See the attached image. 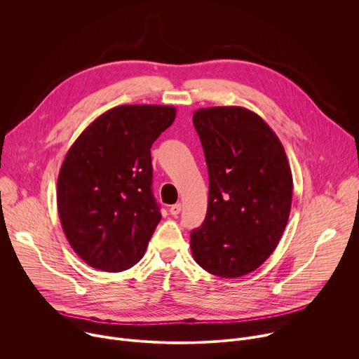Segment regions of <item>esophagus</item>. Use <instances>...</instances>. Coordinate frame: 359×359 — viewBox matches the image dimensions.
Segmentation results:
<instances>
[{"label": "esophagus", "instance_id": "esophagus-1", "mask_svg": "<svg viewBox=\"0 0 359 359\" xmlns=\"http://www.w3.org/2000/svg\"><path fill=\"white\" fill-rule=\"evenodd\" d=\"M169 212H170V215H172V216H177V215L182 212V203H176V204H173V206H170Z\"/></svg>", "mask_w": 359, "mask_h": 359}]
</instances>
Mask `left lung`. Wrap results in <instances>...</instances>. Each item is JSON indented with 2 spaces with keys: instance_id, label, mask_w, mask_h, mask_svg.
Masks as SVG:
<instances>
[{
  "instance_id": "1",
  "label": "left lung",
  "mask_w": 359,
  "mask_h": 359,
  "mask_svg": "<svg viewBox=\"0 0 359 359\" xmlns=\"http://www.w3.org/2000/svg\"><path fill=\"white\" fill-rule=\"evenodd\" d=\"M193 125L209 170V204L190 233L194 262L236 278L259 269L288 222L292 175L273 129L241 107L197 109Z\"/></svg>"
}]
</instances>
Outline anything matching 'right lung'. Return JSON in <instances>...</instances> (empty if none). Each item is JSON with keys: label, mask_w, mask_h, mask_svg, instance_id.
Returning <instances> with one entry per match:
<instances>
[{"label": "right lung", "mask_w": 359, "mask_h": 359, "mask_svg": "<svg viewBox=\"0 0 359 359\" xmlns=\"http://www.w3.org/2000/svg\"><path fill=\"white\" fill-rule=\"evenodd\" d=\"M175 118V107H116L68 150L58 176V213L71 247L90 267L116 273L143 257L162 219L151 193L150 147Z\"/></svg>", "instance_id": "1"}]
</instances>
